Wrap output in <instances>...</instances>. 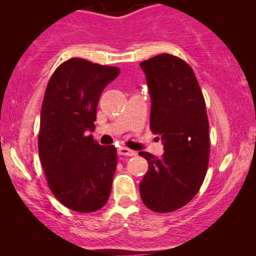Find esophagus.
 Segmentation results:
<instances>
[{"label":"esophagus","mask_w":256,"mask_h":256,"mask_svg":"<svg viewBox=\"0 0 256 256\" xmlns=\"http://www.w3.org/2000/svg\"><path fill=\"white\" fill-rule=\"evenodd\" d=\"M118 154H120V156H135L136 152L132 151V150L128 148V147H118Z\"/></svg>","instance_id":"34e87169"}]
</instances>
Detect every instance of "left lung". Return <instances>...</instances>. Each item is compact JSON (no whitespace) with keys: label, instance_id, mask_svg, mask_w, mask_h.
Here are the masks:
<instances>
[{"label":"left lung","instance_id":"left-lung-1","mask_svg":"<svg viewBox=\"0 0 256 256\" xmlns=\"http://www.w3.org/2000/svg\"><path fill=\"white\" fill-rule=\"evenodd\" d=\"M140 66L151 96L150 128L161 136L164 150L160 158L140 152L148 162L140 194L148 209L170 213L193 200L207 174L210 140L206 102L194 72L183 59L164 53Z\"/></svg>","mask_w":256,"mask_h":256}]
</instances>
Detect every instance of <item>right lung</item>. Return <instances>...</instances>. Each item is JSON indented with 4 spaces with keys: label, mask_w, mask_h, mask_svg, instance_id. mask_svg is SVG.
<instances>
[{
    "label": "right lung",
    "mask_w": 256,
    "mask_h": 256,
    "mask_svg": "<svg viewBox=\"0 0 256 256\" xmlns=\"http://www.w3.org/2000/svg\"><path fill=\"white\" fill-rule=\"evenodd\" d=\"M120 74L118 66L72 58L54 70L46 89L38 135L48 187L66 208L92 213L106 204L118 156L86 136L95 128L102 90Z\"/></svg>",
    "instance_id": "add662e5"
}]
</instances>
